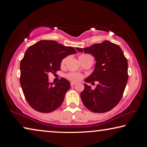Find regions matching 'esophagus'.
<instances>
[{"instance_id": "esophagus-1", "label": "esophagus", "mask_w": 147, "mask_h": 147, "mask_svg": "<svg viewBox=\"0 0 147 147\" xmlns=\"http://www.w3.org/2000/svg\"><path fill=\"white\" fill-rule=\"evenodd\" d=\"M75 84H76L75 82H71V86H74V85H75Z\"/></svg>"}]
</instances>
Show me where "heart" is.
<instances>
[{
    "label": "heart",
    "instance_id": "heart-1",
    "mask_svg": "<svg viewBox=\"0 0 147 147\" xmlns=\"http://www.w3.org/2000/svg\"><path fill=\"white\" fill-rule=\"evenodd\" d=\"M88 55V54H83V55H81L79 56V58H84V57H86ZM65 59H64L62 60L61 63L63 64L65 62ZM82 75L80 74V73H69L67 75V78L69 80L73 81V82H78L80 81V80L82 78Z\"/></svg>",
    "mask_w": 147,
    "mask_h": 147
}]
</instances>
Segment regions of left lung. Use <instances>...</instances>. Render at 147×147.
Here are the masks:
<instances>
[{
    "label": "left lung",
    "mask_w": 147,
    "mask_h": 147,
    "mask_svg": "<svg viewBox=\"0 0 147 147\" xmlns=\"http://www.w3.org/2000/svg\"><path fill=\"white\" fill-rule=\"evenodd\" d=\"M80 53L91 54L96 63L93 73L85 79L84 89L80 94L87 108L94 113H105L113 109L123 96L128 81V61L121 47L109 41L82 49ZM97 81L94 90L87 83Z\"/></svg>",
    "instance_id": "1"
}]
</instances>
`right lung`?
<instances>
[{"instance_id": "1", "label": "right lung", "mask_w": 147, "mask_h": 147, "mask_svg": "<svg viewBox=\"0 0 147 147\" xmlns=\"http://www.w3.org/2000/svg\"><path fill=\"white\" fill-rule=\"evenodd\" d=\"M76 53L73 47L51 40L39 41L26 50L20 64V83L27 102L35 110L49 113L61 105L70 82L61 78L52 84L48 73L60 70L62 59Z\"/></svg>"}]
</instances>
